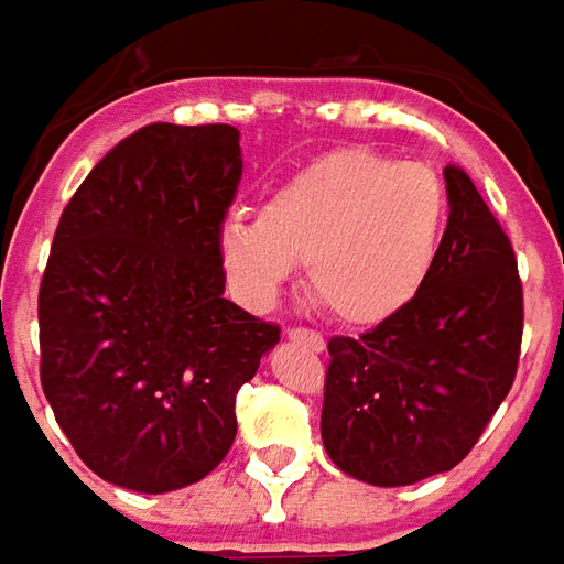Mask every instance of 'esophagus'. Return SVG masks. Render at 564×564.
<instances>
[{"instance_id": "34e87169", "label": "esophagus", "mask_w": 564, "mask_h": 564, "mask_svg": "<svg viewBox=\"0 0 564 564\" xmlns=\"http://www.w3.org/2000/svg\"><path fill=\"white\" fill-rule=\"evenodd\" d=\"M289 339L301 343V346L313 349V352H322V349H325V337H322V334H315V330H310V327H289Z\"/></svg>"}]
</instances>
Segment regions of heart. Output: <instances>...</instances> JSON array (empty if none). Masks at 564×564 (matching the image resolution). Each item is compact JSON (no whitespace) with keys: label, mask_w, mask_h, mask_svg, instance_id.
Returning <instances> with one entry per match:
<instances>
[{"label":"heart","mask_w":564,"mask_h":564,"mask_svg":"<svg viewBox=\"0 0 564 564\" xmlns=\"http://www.w3.org/2000/svg\"><path fill=\"white\" fill-rule=\"evenodd\" d=\"M446 191L429 166L367 148H339L291 175L261 218L230 215L218 230L227 275L249 301H273L306 263L327 313L373 325L416 297L441 251Z\"/></svg>","instance_id":"1"}]
</instances>
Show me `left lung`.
<instances>
[{
    "label": "left lung",
    "mask_w": 564,
    "mask_h": 564,
    "mask_svg": "<svg viewBox=\"0 0 564 564\" xmlns=\"http://www.w3.org/2000/svg\"><path fill=\"white\" fill-rule=\"evenodd\" d=\"M449 221L416 297L358 339L327 343L322 441L370 486L453 470L513 386L522 343L517 254L470 175L443 170Z\"/></svg>",
    "instance_id": "obj_1"
}]
</instances>
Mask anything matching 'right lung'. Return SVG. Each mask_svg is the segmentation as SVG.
Here are the masks:
<instances>
[{
  "label": "right lung",
  "mask_w": 564,
  "mask_h": 564,
  "mask_svg": "<svg viewBox=\"0 0 564 564\" xmlns=\"http://www.w3.org/2000/svg\"><path fill=\"white\" fill-rule=\"evenodd\" d=\"M242 178L230 123H148L59 215L39 289L42 389L97 477L161 495L237 437V391L279 325L225 297L218 230Z\"/></svg>",
  "instance_id": "add662e5"
}]
</instances>
